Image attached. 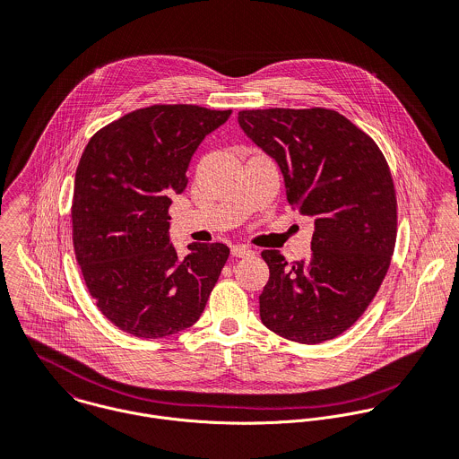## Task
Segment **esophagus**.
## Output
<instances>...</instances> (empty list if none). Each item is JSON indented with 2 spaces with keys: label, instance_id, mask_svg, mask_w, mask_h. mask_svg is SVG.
Instances as JSON below:
<instances>
[{
  "label": "esophagus",
  "instance_id": "34e87169",
  "mask_svg": "<svg viewBox=\"0 0 459 459\" xmlns=\"http://www.w3.org/2000/svg\"><path fill=\"white\" fill-rule=\"evenodd\" d=\"M231 253H233V256H237V258H246V256H253V255H255L253 249L247 247V246H235V247L231 249Z\"/></svg>",
  "mask_w": 459,
  "mask_h": 459
}]
</instances>
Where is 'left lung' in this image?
<instances>
[{
	"label": "left lung",
	"mask_w": 459,
	"mask_h": 459,
	"mask_svg": "<svg viewBox=\"0 0 459 459\" xmlns=\"http://www.w3.org/2000/svg\"><path fill=\"white\" fill-rule=\"evenodd\" d=\"M238 125L278 161L289 203L315 222L307 260L262 253L271 273L262 322L292 342L331 340L365 313L392 262L397 197L386 158L327 108L242 110Z\"/></svg>",
	"instance_id": "8db88e82"
}]
</instances>
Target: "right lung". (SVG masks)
<instances>
[{
  "label": "right lung",
  "instance_id": "1",
  "mask_svg": "<svg viewBox=\"0 0 459 459\" xmlns=\"http://www.w3.org/2000/svg\"><path fill=\"white\" fill-rule=\"evenodd\" d=\"M231 110L153 105L92 135L80 158L71 204L73 246L100 311L137 338L179 333L201 316L230 256L228 246L169 240L172 194L203 139Z\"/></svg>",
  "mask_w": 459,
  "mask_h": 459
}]
</instances>
